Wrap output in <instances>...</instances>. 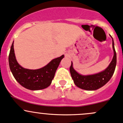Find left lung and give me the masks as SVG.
Listing matches in <instances>:
<instances>
[{"label":"left lung","instance_id":"1","mask_svg":"<svg viewBox=\"0 0 123 123\" xmlns=\"http://www.w3.org/2000/svg\"><path fill=\"white\" fill-rule=\"evenodd\" d=\"M112 48L114 50V56L107 68L104 71L98 74L90 75H82L77 73L73 67L71 62L69 71L74 83L80 89L87 90H95L104 86L111 79L113 75L117 64V55L114 48V43L112 39Z\"/></svg>","mask_w":123,"mask_h":123}]
</instances>
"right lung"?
Masks as SVG:
<instances>
[{
	"label": "right lung",
	"mask_w": 123,
	"mask_h": 123,
	"mask_svg": "<svg viewBox=\"0 0 123 123\" xmlns=\"http://www.w3.org/2000/svg\"><path fill=\"white\" fill-rule=\"evenodd\" d=\"M64 55L52 60L44 67L38 69L24 68L16 60L13 42L9 55V68L15 80L25 88L31 90L45 89L50 86L55 72Z\"/></svg>",
	"instance_id": "right-lung-1"
}]
</instances>
